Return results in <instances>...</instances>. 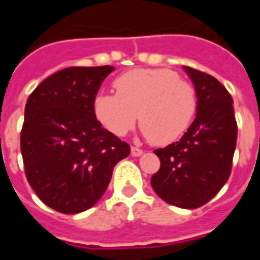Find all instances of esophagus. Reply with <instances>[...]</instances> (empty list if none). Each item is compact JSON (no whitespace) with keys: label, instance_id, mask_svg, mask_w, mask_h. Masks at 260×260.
I'll return each mask as SVG.
<instances>
[{"label":"esophagus","instance_id":"obj_1","mask_svg":"<svg viewBox=\"0 0 260 260\" xmlns=\"http://www.w3.org/2000/svg\"><path fill=\"white\" fill-rule=\"evenodd\" d=\"M131 154H132L134 157H139V156H142V154H143V150H142V149H139V147L132 146L131 147Z\"/></svg>","mask_w":260,"mask_h":260}]
</instances>
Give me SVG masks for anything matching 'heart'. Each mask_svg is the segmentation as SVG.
Segmentation results:
<instances>
[{
    "label": "heart",
    "mask_w": 260,
    "mask_h": 260,
    "mask_svg": "<svg viewBox=\"0 0 260 260\" xmlns=\"http://www.w3.org/2000/svg\"><path fill=\"white\" fill-rule=\"evenodd\" d=\"M114 86L117 93L100 91L93 99L94 117L113 135H126L139 118L142 134L164 146L178 141L193 121L195 89L171 69H134Z\"/></svg>",
    "instance_id": "obj_1"
}]
</instances>
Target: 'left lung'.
<instances>
[{
  "label": "left lung",
  "mask_w": 260,
  "mask_h": 260,
  "mask_svg": "<svg viewBox=\"0 0 260 260\" xmlns=\"http://www.w3.org/2000/svg\"><path fill=\"white\" fill-rule=\"evenodd\" d=\"M195 86L196 117L178 142L154 153L160 170L152 188L164 202L182 209L203 206L227 182L237 145L233 97L216 78L184 67Z\"/></svg>",
  "instance_id": "obj_1"
}]
</instances>
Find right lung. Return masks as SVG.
Wrapping results in <instances>:
<instances>
[{
	"instance_id": "1",
	"label": "right lung",
	"mask_w": 260,
	"mask_h": 260,
	"mask_svg": "<svg viewBox=\"0 0 260 260\" xmlns=\"http://www.w3.org/2000/svg\"><path fill=\"white\" fill-rule=\"evenodd\" d=\"M114 67H71L33 90L25 107L20 152L26 178L43 203L76 214L94 206L114 166L131 147L104 129L93 99Z\"/></svg>"
}]
</instances>
